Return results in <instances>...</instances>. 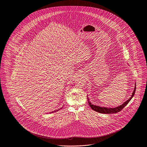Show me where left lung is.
<instances>
[{
	"label": "left lung",
	"mask_w": 147,
	"mask_h": 147,
	"mask_svg": "<svg viewBox=\"0 0 147 147\" xmlns=\"http://www.w3.org/2000/svg\"><path fill=\"white\" fill-rule=\"evenodd\" d=\"M135 90H136V84L134 88V90L132 92V94L131 95V97L126 101V102H125L123 104L115 107H101V106H97V105H93L90 101H89V99L88 97V104L90 106V107L92 108V109H93V110H94L95 111H97L98 113H102V114H114V113H117L119 111H120L121 110H122L123 109V108H124L126 105L128 104V103L130 101V100L132 99V98L134 97L135 93Z\"/></svg>",
	"instance_id": "1"
}]
</instances>
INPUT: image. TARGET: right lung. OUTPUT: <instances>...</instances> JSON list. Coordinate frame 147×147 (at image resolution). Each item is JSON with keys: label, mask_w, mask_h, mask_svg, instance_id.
<instances>
[{"label": "right lung", "mask_w": 147, "mask_h": 147, "mask_svg": "<svg viewBox=\"0 0 147 147\" xmlns=\"http://www.w3.org/2000/svg\"><path fill=\"white\" fill-rule=\"evenodd\" d=\"M62 107H61V109H62ZM60 109H58V110H55V111H51V113H54V112H56V111H58V110H60Z\"/></svg>", "instance_id": "obj_1"}]
</instances>
